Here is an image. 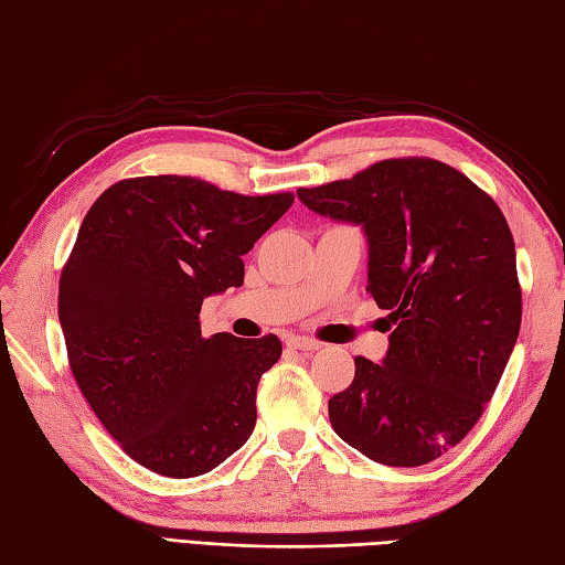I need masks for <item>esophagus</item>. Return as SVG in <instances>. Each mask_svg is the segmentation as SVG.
Segmentation results:
<instances>
[{
  "instance_id": "34e87169",
  "label": "esophagus",
  "mask_w": 565,
  "mask_h": 565,
  "mask_svg": "<svg viewBox=\"0 0 565 565\" xmlns=\"http://www.w3.org/2000/svg\"><path fill=\"white\" fill-rule=\"evenodd\" d=\"M287 347L295 349V351L309 353V351H317L319 349V341L307 339V337H290V339H287Z\"/></svg>"
}]
</instances>
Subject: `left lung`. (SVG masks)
<instances>
[{
  "mask_svg": "<svg viewBox=\"0 0 565 565\" xmlns=\"http://www.w3.org/2000/svg\"><path fill=\"white\" fill-rule=\"evenodd\" d=\"M297 198L365 228L367 292L395 324L383 363L355 355L353 383L329 399L333 431L375 463H431L476 427L520 337L508 218L463 172L419 156Z\"/></svg>",
  "mask_w": 565,
  "mask_h": 565,
  "instance_id": "left-lung-1",
  "label": "left lung"
}]
</instances>
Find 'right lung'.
I'll return each mask as SVG.
<instances>
[{"mask_svg":"<svg viewBox=\"0 0 565 565\" xmlns=\"http://www.w3.org/2000/svg\"><path fill=\"white\" fill-rule=\"evenodd\" d=\"M292 200L146 175L114 182L83 218L57 290L67 363L102 427L158 476L210 473L256 427L280 339H204L198 315L204 297L241 287V256Z\"/></svg>","mask_w":565,"mask_h":565,"instance_id":"add662e5","label":"right lung"}]
</instances>
